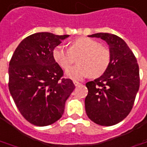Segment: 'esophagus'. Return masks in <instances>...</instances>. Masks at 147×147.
<instances>
[{
    "label": "esophagus",
    "instance_id": "esophagus-1",
    "mask_svg": "<svg viewBox=\"0 0 147 147\" xmlns=\"http://www.w3.org/2000/svg\"><path fill=\"white\" fill-rule=\"evenodd\" d=\"M73 83H74V84H75V86H78V85H80V82L76 81V80L73 81Z\"/></svg>",
    "mask_w": 147,
    "mask_h": 147
}]
</instances>
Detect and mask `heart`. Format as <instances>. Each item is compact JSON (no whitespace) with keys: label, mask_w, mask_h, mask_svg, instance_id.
<instances>
[{"label":"heart","mask_w":147,"mask_h":147,"mask_svg":"<svg viewBox=\"0 0 147 147\" xmlns=\"http://www.w3.org/2000/svg\"><path fill=\"white\" fill-rule=\"evenodd\" d=\"M55 61L63 69H67L77 56L78 65L66 71L67 76L79 80L91 76L97 78L102 76L110 64L111 53L105 46L88 37H80L70 42L69 50L62 46L55 47L52 51Z\"/></svg>","instance_id":"obj_1"}]
</instances>
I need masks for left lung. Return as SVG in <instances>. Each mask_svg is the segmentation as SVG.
I'll return each mask as SVG.
<instances>
[{
    "label": "left lung",
    "instance_id": "8db88e82",
    "mask_svg": "<svg viewBox=\"0 0 147 147\" xmlns=\"http://www.w3.org/2000/svg\"><path fill=\"white\" fill-rule=\"evenodd\" d=\"M109 45L111 61L101 76L86 84L88 117L97 125L110 126L124 120L132 109L139 89V67L132 51L122 38L109 33H97Z\"/></svg>",
    "mask_w": 147,
    "mask_h": 147
}]
</instances>
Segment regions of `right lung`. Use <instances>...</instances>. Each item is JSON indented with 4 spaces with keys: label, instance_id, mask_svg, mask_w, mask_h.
<instances>
[{
    "label": "right lung",
    "instance_id": "right-lung-1",
    "mask_svg": "<svg viewBox=\"0 0 147 147\" xmlns=\"http://www.w3.org/2000/svg\"><path fill=\"white\" fill-rule=\"evenodd\" d=\"M69 35L35 33L15 50L9 67V89L22 115L30 123L46 126L63 114L65 102L75 89L52 55L54 48Z\"/></svg>",
    "mask_w": 147,
    "mask_h": 147
}]
</instances>
